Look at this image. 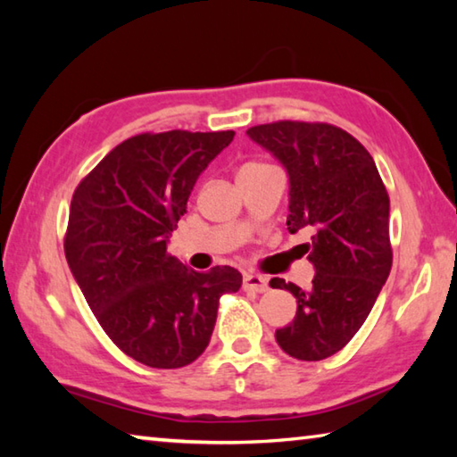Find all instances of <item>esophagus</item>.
Here are the masks:
<instances>
[{
  "instance_id": "obj_1",
  "label": "esophagus",
  "mask_w": 457,
  "mask_h": 457,
  "mask_svg": "<svg viewBox=\"0 0 457 457\" xmlns=\"http://www.w3.org/2000/svg\"><path fill=\"white\" fill-rule=\"evenodd\" d=\"M242 286L247 292H266L268 290V282L258 274H245Z\"/></svg>"
}]
</instances>
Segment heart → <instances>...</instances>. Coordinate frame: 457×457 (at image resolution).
<instances>
[{"instance_id": "b5f03b06", "label": "heart", "mask_w": 457, "mask_h": 457, "mask_svg": "<svg viewBox=\"0 0 457 457\" xmlns=\"http://www.w3.org/2000/svg\"><path fill=\"white\" fill-rule=\"evenodd\" d=\"M252 167H260L258 163H247V165H244L242 169H252ZM242 169H239V171H242Z\"/></svg>"}]
</instances>
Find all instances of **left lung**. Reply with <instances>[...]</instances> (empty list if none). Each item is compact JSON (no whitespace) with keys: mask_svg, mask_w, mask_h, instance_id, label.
Segmentation results:
<instances>
[{"mask_svg":"<svg viewBox=\"0 0 457 457\" xmlns=\"http://www.w3.org/2000/svg\"><path fill=\"white\" fill-rule=\"evenodd\" d=\"M247 137L288 171L290 234L312 231L304 244L312 284L270 280L298 304L276 343L298 361H322L357 335L391 272L389 195L369 151L335 125L278 120L247 129Z\"/></svg>","mask_w":457,"mask_h":457,"instance_id":"1","label":"left lung"}]
</instances>
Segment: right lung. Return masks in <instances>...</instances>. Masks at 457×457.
<instances>
[{
	"label": "right lung",
	"instance_id": "obj_1",
	"mask_svg": "<svg viewBox=\"0 0 457 457\" xmlns=\"http://www.w3.org/2000/svg\"><path fill=\"white\" fill-rule=\"evenodd\" d=\"M234 135L130 137L72 195L64 237L71 272L108 338L146 367L195 361L210 345L220 298L242 286L236 268L195 272L167 252L197 177Z\"/></svg>",
	"mask_w": 457,
	"mask_h": 457
}]
</instances>
